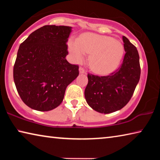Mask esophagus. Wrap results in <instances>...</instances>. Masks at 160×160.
Returning <instances> with one entry per match:
<instances>
[{"label":"esophagus","instance_id":"1","mask_svg":"<svg viewBox=\"0 0 160 160\" xmlns=\"http://www.w3.org/2000/svg\"><path fill=\"white\" fill-rule=\"evenodd\" d=\"M79 70H80V73H85V70L83 68H82V67H80V68H79Z\"/></svg>","mask_w":160,"mask_h":160}]
</instances>
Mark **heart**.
Here are the masks:
<instances>
[{
  "label": "heart",
  "instance_id": "b5f03b06",
  "mask_svg": "<svg viewBox=\"0 0 160 160\" xmlns=\"http://www.w3.org/2000/svg\"><path fill=\"white\" fill-rule=\"evenodd\" d=\"M69 50L75 62H82L90 53L89 63L97 73L107 74L120 63L124 53L121 43L112 37L96 34H85L78 40L70 39Z\"/></svg>",
  "mask_w": 160,
  "mask_h": 160
}]
</instances>
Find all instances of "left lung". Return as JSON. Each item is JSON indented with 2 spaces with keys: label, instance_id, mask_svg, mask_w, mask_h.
<instances>
[{
  "label": "left lung",
  "instance_id": "1",
  "mask_svg": "<svg viewBox=\"0 0 160 160\" xmlns=\"http://www.w3.org/2000/svg\"><path fill=\"white\" fill-rule=\"evenodd\" d=\"M123 41L126 53L117 70L105 76L88 74L85 99L94 110L99 113H112L125 107L139 82L138 52L128 38L123 36Z\"/></svg>",
  "mask_w": 160,
  "mask_h": 160
}]
</instances>
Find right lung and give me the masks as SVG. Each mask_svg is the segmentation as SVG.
Returning a JSON list of instances; mask_svg holds the SVG:
<instances>
[{
  "mask_svg": "<svg viewBox=\"0 0 160 160\" xmlns=\"http://www.w3.org/2000/svg\"><path fill=\"white\" fill-rule=\"evenodd\" d=\"M71 27L45 25L20 44L13 67V78L23 102L47 112L61 104L67 86L79 75L78 65L67 61Z\"/></svg>",
  "mask_w": 160,
  "mask_h": 160,
  "instance_id": "add662e5",
  "label": "right lung"
}]
</instances>
